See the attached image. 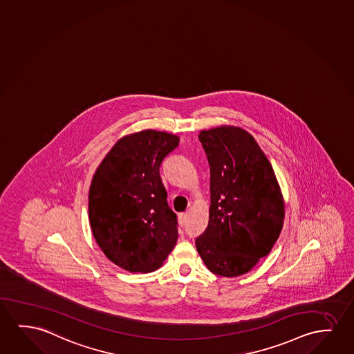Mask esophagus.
<instances>
[{
    "label": "esophagus",
    "instance_id": "1",
    "mask_svg": "<svg viewBox=\"0 0 354 354\" xmlns=\"http://www.w3.org/2000/svg\"><path fill=\"white\" fill-rule=\"evenodd\" d=\"M180 225L185 226L186 221H187V213H181L179 214Z\"/></svg>",
    "mask_w": 354,
    "mask_h": 354
}]
</instances>
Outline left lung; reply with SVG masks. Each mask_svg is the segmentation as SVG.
<instances>
[{
    "instance_id": "obj_1",
    "label": "left lung",
    "mask_w": 354,
    "mask_h": 354,
    "mask_svg": "<svg viewBox=\"0 0 354 354\" xmlns=\"http://www.w3.org/2000/svg\"><path fill=\"white\" fill-rule=\"evenodd\" d=\"M198 138L210 167V207L196 248L210 272L239 277L275 245L283 223L281 191L266 154L245 130L221 127Z\"/></svg>"
}]
</instances>
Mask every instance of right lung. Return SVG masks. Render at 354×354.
Returning a JSON list of instances; mask_svg holds the SVG:
<instances>
[{
  "mask_svg": "<svg viewBox=\"0 0 354 354\" xmlns=\"http://www.w3.org/2000/svg\"><path fill=\"white\" fill-rule=\"evenodd\" d=\"M178 145V136L163 131L129 135L93 175L88 191L93 236L108 259L128 272H153L178 240V218L159 174Z\"/></svg>",
  "mask_w": 354,
  "mask_h": 354,
  "instance_id": "right-lung-1",
  "label": "right lung"
}]
</instances>
